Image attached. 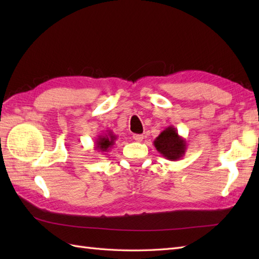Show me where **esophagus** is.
I'll return each instance as SVG.
<instances>
[{"label": "esophagus", "mask_w": 259, "mask_h": 259, "mask_svg": "<svg viewBox=\"0 0 259 259\" xmlns=\"http://www.w3.org/2000/svg\"><path fill=\"white\" fill-rule=\"evenodd\" d=\"M133 138H134V140L137 141V142H141L142 139H144V136H142V135H134Z\"/></svg>", "instance_id": "esophagus-1"}]
</instances>
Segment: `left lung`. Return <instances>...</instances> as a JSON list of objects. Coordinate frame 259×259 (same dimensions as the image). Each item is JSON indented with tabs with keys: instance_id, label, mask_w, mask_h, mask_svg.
I'll use <instances>...</instances> for the list:
<instances>
[{
	"instance_id": "1",
	"label": "left lung",
	"mask_w": 259,
	"mask_h": 259,
	"mask_svg": "<svg viewBox=\"0 0 259 259\" xmlns=\"http://www.w3.org/2000/svg\"><path fill=\"white\" fill-rule=\"evenodd\" d=\"M156 149L168 160L176 161L184 157L187 149V141L178 135L175 126L169 125L153 141Z\"/></svg>"
}]
</instances>
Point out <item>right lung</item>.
<instances>
[{"label":"right lung","instance_id":"obj_1","mask_svg":"<svg viewBox=\"0 0 259 259\" xmlns=\"http://www.w3.org/2000/svg\"><path fill=\"white\" fill-rule=\"evenodd\" d=\"M115 139H117V136L113 135L112 131L107 130V134L98 137L95 142V150H98V152L109 151L110 148H112L115 144Z\"/></svg>","mask_w":259,"mask_h":259}]
</instances>
